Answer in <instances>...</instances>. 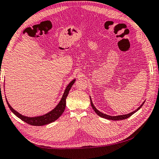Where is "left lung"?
<instances>
[{"label":"left lung","mask_w":159,"mask_h":159,"mask_svg":"<svg viewBox=\"0 0 159 159\" xmlns=\"http://www.w3.org/2000/svg\"><path fill=\"white\" fill-rule=\"evenodd\" d=\"M90 101H91V107H92V108H93V110H94V112H95L97 114V115H98V116H101V117H102V118L107 119H110V120H113V121L123 120V119H127V118L130 117V116L133 115V114L135 113L136 112H137V111H138L139 110H140V108L142 107V106H143V105H144V102H145V101H144V102H143V103H142V105H140V106L138 108L137 110H135V111H133V112H130V113H129V114H126V115H123L110 116V115H106V114H104V113H102V112H100L99 110H97L96 108V107L94 106V105L93 104V102H92V100H91V96H90Z\"/></svg>","instance_id":"1"}]
</instances>
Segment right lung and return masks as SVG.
<instances>
[{
    "instance_id": "right-lung-1",
    "label": "right lung",
    "mask_w": 159,
    "mask_h": 159,
    "mask_svg": "<svg viewBox=\"0 0 159 159\" xmlns=\"http://www.w3.org/2000/svg\"><path fill=\"white\" fill-rule=\"evenodd\" d=\"M75 80H76L75 79L72 80L68 84V86H67L65 91H64L63 96L61 97V101L57 104V106L51 111H49V112L44 114L43 115L32 116V117L22 115L21 114L16 112L15 110H14L13 108L11 107V105L9 104V102H8L6 98V96H5V98H6L7 105L10 110L12 111V112H13L14 115H16L18 118L21 119L22 121H24L27 124L32 125V126H44V125L49 124L50 123H52V122L55 121L56 120H57V119L61 116V115L63 113L66 105V98L68 95L69 91L70 90L72 86L73 85Z\"/></svg>"
}]
</instances>
